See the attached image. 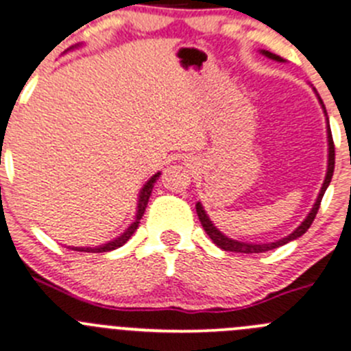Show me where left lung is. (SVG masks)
<instances>
[{"mask_svg":"<svg viewBox=\"0 0 351 351\" xmlns=\"http://www.w3.org/2000/svg\"><path fill=\"white\" fill-rule=\"evenodd\" d=\"M260 53H262L263 56H267V58L276 60V62H285L281 56L274 55V53L267 51V49H260ZM312 89H313V93H315L317 99H319L320 106H322L324 115H326V123H328V125H326V131H328V170H326V178H324L322 188H320L319 196H317V199H315V203H313L312 210L306 213V217L303 219V222L300 223L298 228H296L295 231L291 232V234L285 236V238L278 239V241H274V243H246V241H238V239H232V238H229V236L223 234V232L220 231L219 228H217L215 223L212 222V219L208 217V213H206L205 208H203L202 202H198V203H196V213H198V219H199V222H202L203 229H205L206 234L210 236V239H212V241L215 243V245L219 246L220 250H223V252H236V253H263V252H269V250L279 248V246L286 245V243L293 241V239H298L300 236L305 234V232L308 231L310 226H312L313 219H315V215H317V210H319V206H320V202H322L324 193H326V189H328L329 182H331V179H332V172H335V143H332L331 128H329V117H328V112H326V106H324L322 99H320L319 93H317V89L315 88H312Z\"/></svg>","mask_w":351,"mask_h":351,"instance_id":"8db88e82","label":"left lung"}]
</instances>
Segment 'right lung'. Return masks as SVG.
Wrapping results in <instances>:
<instances>
[{
    "instance_id": "1",
    "label": "right lung",
    "mask_w": 351,
    "mask_h": 351,
    "mask_svg": "<svg viewBox=\"0 0 351 351\" xmlns=\"http://www.w3.org/2000/svg\"><path fill=\"white\" fill-rule=\"evenodd\" d=\"M75 48H79V45L73 46V48H70V49H75ZM70 49H66V51H70ZM158 178H160V172L153 173L152 178H149L148 181L143 184L141 191H139V196H138V206H136L134 222H132L131 226H129V228L122 232V234H119L117 238H113L112 241L105 243V245H99V246H70V250H75V252H88V253H103V252H112V250H117V248H120L122 245H125V243L131 239V236L134 234L136 229L139 228V220H141V217L145 215V210H146V205H148V202H149V196H152L153 186H155L156 179H158Z\"/></svg>"
}]
</instances>
